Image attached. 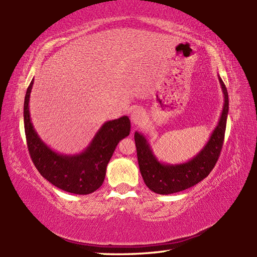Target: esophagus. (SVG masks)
I'll return each instance as SVG.
<instances>
[{
    "mask_svg": "<svg viewBox=\"0 0 257 257\" xmlns=\"http://www.w3.org/2000/svg\"><path fill=\"white\" fill-rule=\"evenodd\" d=\"M130 119H132V122L134 124H140L144 122L145 120V112L140 109H136L132 112V116H130Z\"/></svg>",
    "mask_w": 257,
    "mask_h": 257,
    "instance_id": "1",
    "label": "esophagus"
}]
</instances>
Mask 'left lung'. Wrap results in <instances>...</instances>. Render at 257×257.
<instances>
[{"mask_svg": "<svg viewBox=\"0 0 257 257\" xmlns=\"http://www.w3.org/2000/svg\"><path fill=\"white\" fill-rule=\"evenodd\" d=\"M220 79L222 91L224 94L220 121L213 130L211 137L198 155L190 161L181 165H165L158 161L148 141L143 135L135 133V143L137 148L138 163L141 176L147 187L158 194H171L193 187L209 176L219 160L223 141H224L226 118L228 112V95L226 87Z\"/></svg>", "mask_w": 257, "mask_h": 257, "instance_id": "left-lung-1", "label": "left lung"}]
</instances>
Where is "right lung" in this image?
I'll return each mask as SVG.
<instances>
[{"mask_svg":"<svg viewBox=\"0 0 257 257\" xmlns=\"http://www.w3.org/2000/svg\"><path fill=\"white\" fill-rule=\"evenodd\" d=\"M33 83L34 79L26 90L24 101L25 136L33 163L58 189L74 194L95 192L105 180L107 165L119 141L130 134L129 118L123 116L103 123L80 155H59L43 143L33 127L29 109Z\"/></svg>","mask_w":257,"mask_h":257,"instance_id":"right-lung-1","label":"right lung"}]
</instances>
